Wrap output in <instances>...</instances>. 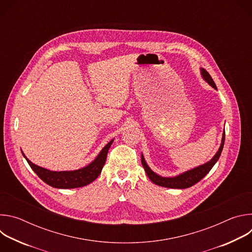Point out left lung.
Segmentation results:
<instances>
[{"label":"left lung","instance_id":"1","mask_svg":"<svg viewBox=\"0 0 252 252\" xmlns=\"http://www.w3.org/2000/svg\"><path fill=\"white\" fill-rule=\"evenodd\" d=\"M200 75L201 78L210 86L212 87L214 90H218L217 86H215L212 78L210 77V75L207 73V71L204 68H200ZM224 138H225V131L223 130L222 133V138H221V143L220 147L219 149V151L217 152L213 156V158L208 160L207 162L198 165L196 167H193L191 169H189L187 171H184L182 173H179L177 175L174 176H161L158 173H156L147 163L145 157L141 154V164L145 168L149 178L151 181L159 187H163V188H167V189H189L192 186H194L195 184H197L199 181L210 171V169L213 167V165L217 163V161L219 160L223 146H224Z\"/></svg>","mask_w":252,"mask_h":252}]
</instances>
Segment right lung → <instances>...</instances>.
Here are the masks:
<instances>
[{
	"instance_id": "right-lung-1",
	"label": "right lung",
	"mask_w": 252,
	"mask_h": 252,
	"mask_svg": "<svg viewBox=\"0 0 252 252\" xmlns=\"http://www.w3.org/2000/svg\"><path fill=\"white\" fill-rule=\"evenodd\" d=\"M113 138L103 147V149L99 152L97 157L88 165L75 169V170H63V171H54L48 168L42 167L32 163L23 153L24 158L32 167V169L37 173V175L42 179L44 183L49 185L55 189H77L83 188L91 183H93L94 179L97 178L101 169L105 163V159L107 157V153L111 146L114 142Z\"/></svg>"
}]
</instances>
